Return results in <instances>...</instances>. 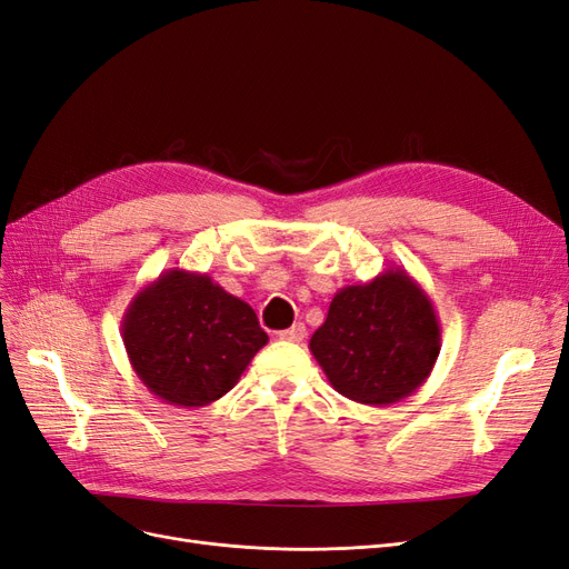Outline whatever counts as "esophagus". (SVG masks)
<instances>
[{
	"instance_id": "obj_1",
	"label": "esophagus",
	"mask_w": 569,
	"mask_h": 569,
	"mask_svg": "<svg viewBox=\"0 0 569 569\" xmlns=\"http://www.w3.org/2000/svg\"><path fill=\"white\" fill-rule=\"evenodd\" d=\"M303 337H306V325L303 322L291 325L289 330L280 332V339H284V341H303Z\"/></svg>"
}]
</instances>
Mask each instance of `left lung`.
Segmentation results:
<instances>
[{"instance_id": "left-lung-1", "label": "left lung", "mask_w": 569, "mask_h": 569, "mask_svg": "<svg viewBox=\"0 0 569 569\" xmlns=\"http://www.w3.org/2000/svg\"><path fill=\"white\" fill-rule=\"evenodd\" d=\"M308 349L335 391L382 408L422 387L439 358L441 325L427 291L403 268H387L337 291Z\"/></svg>"}]
</instances>
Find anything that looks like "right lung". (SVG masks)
<instances>
[{
	"mask_svg": "<svg viewBox=\"0 0 569 569\" xmlns=\"http://www.w3.org/2000/svg\"><path fill=\"white\" fill-rule=\"evenodd\" d=\"M134 375L161 401H218L268 343L253 308L206 272L170 268L137 291L120 322Z\"/></svg>",
	"mask_w": 569,
	"mask_h": 569,
	"instance_id": "add662e5",
	"label": "right lung"
}]
</instances>
